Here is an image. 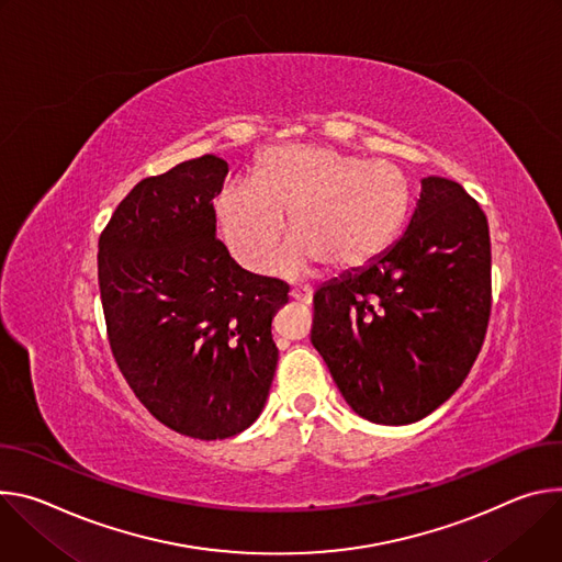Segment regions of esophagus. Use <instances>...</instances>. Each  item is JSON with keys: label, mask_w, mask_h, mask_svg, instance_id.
Wrapping results in <instances>:
<instances>
[{"label": "esophagus", "mask_w": 562, "mask_h": 562, "mask_svg": "<svg viewBox=\"0 0 562 562\" xmlns=\"http://www.w3.org/2000/svg\"><path fill=\"white\" fill-rule=\"evenodd\" d=\"M290 296H292L296 303H303V305L313 303V290H310V288H294V290L290 292Z\"/></svg>", "instance_id": "obj_1"}]
</instances>
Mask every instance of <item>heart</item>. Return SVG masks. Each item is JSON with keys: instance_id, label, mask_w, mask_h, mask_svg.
<instances>
[{"instance_id": "1", "label": "heart", "mask_w": 562, "mask_h": 562, "mask_svg": "<svg viewBox=\"0 0 562 562\" xmlns=\"http://www.w3.org/2000/svg\"><path fill=\"white\" fill-rule=\"evenodd\" d=\"M216 218L232 255L247 270H263L290 214L292 243L277 266L299 274L322 261L333 272L357 270L402 232L411 187L391 162H368L319 145H279L255 169V182H227Z\"/></svg>"}]
</instances>
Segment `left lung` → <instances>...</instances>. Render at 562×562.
<instances>
[{"mask_svg":"<svg viewBox=\"0 0 562 562\" xmlns=\"http://www.w3.org/2000/svg\"><path fill=\"white\" fill-rule=\"evenodd\" d=\"M488 315L486 216L460 182L428 176L402 238L315 292L310 339L357 415L402 426L462 386Z\"/></svg>","mask_w":562,"mask_h":562,"instance_id":"1","label":"left lung"}]
</instances>
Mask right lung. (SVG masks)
I'll return each instance as SVG.
<instances>
[{
  "mask_svg": "<svg viewBox=\"0 0 562 562\" xmlns=\"http://www.w3.org/2000/svg\"><path fill=\"white\" fill-rule=\"evenodd\" d=\"M227 171L207 154L140 180L98 243L120 372L158 422L207 442L261 415L279 361L272 319L290 292L243 270L216 238Z\"/></svg>",
  "mask_w": 562,
  "mask_h": 562,
  "instance_id": "obj_1",
  "label": "right lung"
}]
</instances>
